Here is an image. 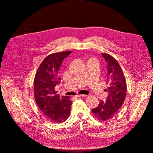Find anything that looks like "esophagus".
I'll list each match as a JSON object with an SVG mask.
<instances>
[{"label": "esophagus", "mask_w": 153, "mask_h": 153, "mask_svg": "<svg viewBox=\"0 0 153 153\" xmlns=\"http://www.w3.org/2000/svg\"><path fill=\"white\" fill-rule=\"evenodd\" d=\"M85 97H87V95H75V97H76V98Z\"/></svg>", "instance_id": "esophagus-1"}]
</instances>
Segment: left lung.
<instances>
[{
    "instance_id": "1",
    "label": "left lung",
    "mask_w": 153,
    "mask_h": 153,
    "mask_svg": "<svg viewBox=\"0 0 153 153\" xmlns=\"http://www.w3.org/2000/svg\"><path fill=\"white\" fill-rule=\"evenodd\" d=\"M107 64V81L108 85L105 91L108 95L107 100L91 109L94 117L100 120L111 119L123 105L127 93V84L123 71L117 61L107 53H102Z\"/></svg>"
}]
</instances>
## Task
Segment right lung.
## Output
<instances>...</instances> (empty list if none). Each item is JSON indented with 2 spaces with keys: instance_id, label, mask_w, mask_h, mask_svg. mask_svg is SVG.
I'll list each match as a JSON object with an SVG mask.
<instances>
[{
  "instance_id": "obj_1",
  "label": "right lung",
  "mask_w": 153,
  "mask_h": 153,
  "mask_svg": "<svg viewBox=\"0 0 153 153\" xmlns=\"http://www.w3.org/2000/svg\"><path fill=\"white\" fill-rule=\"evenodd\" d=\"M72 51L54 53L46 57L40 65L34 78V97L42 113L55 123L67 120L72 102L69 97L60 96L55 90L60 83L59 68Z\"/></svg>"
}]
</instances>
